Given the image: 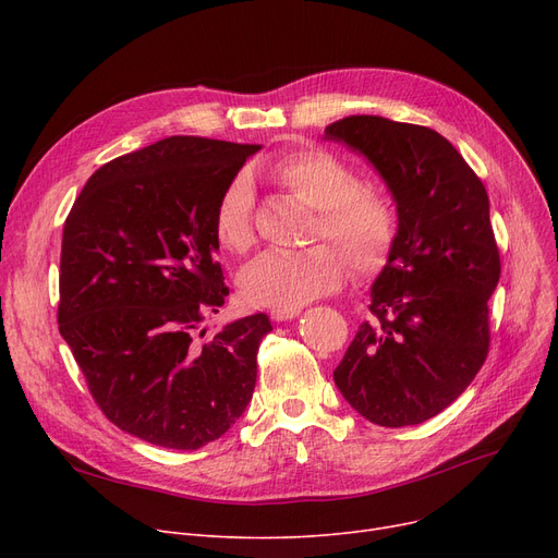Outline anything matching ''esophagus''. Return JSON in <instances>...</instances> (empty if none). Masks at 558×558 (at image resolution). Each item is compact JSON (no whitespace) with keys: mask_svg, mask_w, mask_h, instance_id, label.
Returning a JSON list of instances; mask_svg holds the SVG:
<instances>
[{"mask_svg":"<svg viewBox=\"0 0 558 558\" xmlns=\"http://www.w3.org/2000/svg\"><path fill=\"white\" fill-rule=\"evenodd\" d=\"M301 314V307H282V310H271L274 320H291Z\"/></svg>","mask_w":558,"mask_h":558,"instance_id":"esophagus-1","label":"esophagus"}]
</instances>
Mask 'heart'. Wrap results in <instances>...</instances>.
I'll list each match as a JSON object with an SVG mask.
<instances>
[{"label":"heart","mask_w":558,"mask_h":558,"mask_svg":"<svg viewBox=\"0 0 558 558\" xmlns=\"http://www.w3.org/2000/svg\"><path fill=\"white\" fill-rule=\"evenodd\" d=\"M271 179L301 198L316 221L305 251H264L248 262L240 289L255 307H301L339 289L350 267L357 274L377 271L387 262L396 242V213L375 190L360 187L357 171L326 149H301L267 167ZM253 185L246 173H238L223 187L215 208L217 242L230 253H246L255 242Z\"/></svg>","instance_id":"obj_1"}]
</instances>
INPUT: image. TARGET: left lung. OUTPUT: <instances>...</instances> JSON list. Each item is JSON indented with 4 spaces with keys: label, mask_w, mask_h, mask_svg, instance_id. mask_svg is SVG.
Returning <instances> with one entry per match:
<instances>
[{
    "label": "left lung",
    "mask_w": 558,
    "mask_h": 558,
    "mask_svg": "<svg viewBox=\"0 0 558 558\" xmlns=\"http://www.w3.org/2000/svg\"><path fill=\"white\" fill-rule=\"evenodd\" d=\"M326 137L375 167L398 210L396 242L371 287L373 318L348 345L335 385L375 425H418L452 404L488 355V299L500 280L488 194L427 126L350 114Z\"/></svg>",
    "instance_id": "left-lung-1"
}]
</instances>
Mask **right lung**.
<instances>
[{
    "mask_svg": "<svg viewBox=\"0 0 558 558\" xmlns=\"http://www.w3.org/2000/svg\"><path fill=\"white\" fill-rule=\"evenodd\" d=\"M255 151L165 137L97 169L65 219L58 330L106 418L146 444L198 450L253 398L269 316L194 332L228 296L215 208Z\"/></svg>",
    "mask_w": 558,
    "mask_h": 558,
    "instance_id": "1",
    "label": "right lung"
}]
</instances>
